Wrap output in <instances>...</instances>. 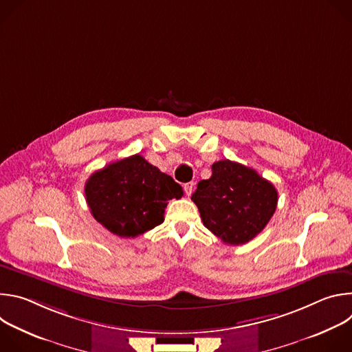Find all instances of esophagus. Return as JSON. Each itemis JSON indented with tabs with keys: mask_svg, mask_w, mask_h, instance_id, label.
<instances>
[{
	"mask_svg": "<svg viewBox=\"0 0 352 352\" xmlns=\"http://www.w3.org/2000/svg\"><path fill=\"white\" fill-rule=\"evenodd\" d=\"M184 190H185V193H186L188 196H190V195H192V190H193V182L185 184V185H184Z\"/></svg>",
	"mask_w": 352,
	"mask_h": 352,
	"instance_id": "34e87169",
	"label": "esophagus"
}]
</instances>
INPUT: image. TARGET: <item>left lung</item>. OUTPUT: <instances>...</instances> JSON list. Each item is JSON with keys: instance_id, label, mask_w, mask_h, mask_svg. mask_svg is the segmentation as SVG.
<instances>
[{"instance_id": "obj_1", "label": "left lung", "mask_w": 352, "mask_h": 352, "mask_svg": "<svg viewBox=\"0 0 352 352\" xmlns=\"http://www.w3.org/2000/svg\"><path fill=\"white\" fill-rule=\"evenodd\" d=\"M277 190L255 170L230 160L212 166V177L197 184L192 200L204 226L230 245L254 239L277 208Z\"/></svg>"}]
</instances>
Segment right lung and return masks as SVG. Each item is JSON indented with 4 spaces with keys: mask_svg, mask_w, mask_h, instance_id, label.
<instances>
[{
    "mask_svg": "<svg viewBox=\"0 0 352 352\" xmlns=\"http://www.w3.org/2000/svg\"><path fill=\"white\" fill-rule=\"evenodd\" d=\"M85 195L100 224L121 238H135L162 224L168 200L181 199L184 190L170 175L133 155L93 173Z\"/></svg>",
    "mask_w": 352,
    "mask_h": 352,
    "instance_id": "1",
    "label": "right lung"
}]
</instances>
